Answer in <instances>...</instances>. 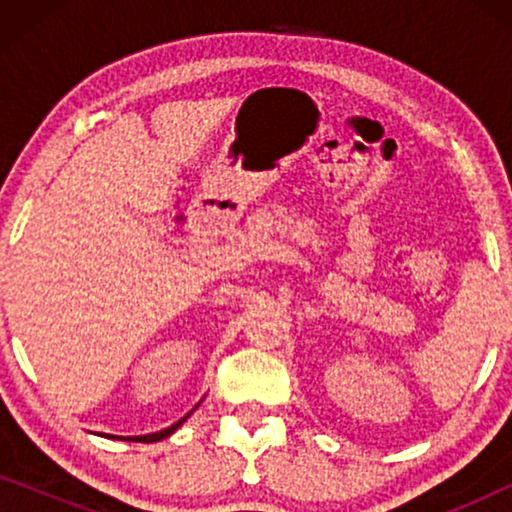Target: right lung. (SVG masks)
<instances>
[{"instance_id": "1", "label": "right lung", "mask_w": 512, "mask_h": 512, "mask_svg": "<svg viewBox=\"0 0 512 512\" xmlns=\"http://www.w3.org/2000/svg\"><path fill=\"white\" fill-rule=\"evenodd\" d=\"M188 415H191V412H188ZM188 415H186V417H188ZM186 417H181L177 424L170 426V429H163V431H158V433H151V436H135V438H123V440H135V443H137V440H139V443H149V440H163V438H167V436H172V433L177 431L179 426L186 422ZM109 438H114V436H109Z\"/></svg>"}]
</instances>
